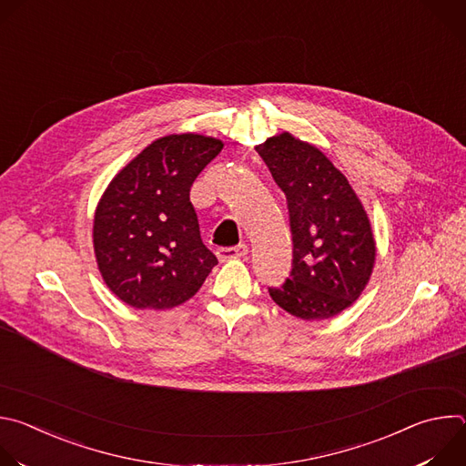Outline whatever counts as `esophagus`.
<instances>
[{"instance_id":"1","label":"esophagus","mask_w":466,"mask_h":466,"mask_svg":"<svg viewBox=\"0 0 466 466\" xmlns=\"http://www.w3.org/2000/svg\"><path fill=\"white\" fill-rule=\"evenodd\" d=\"M247 252H248L247 245L221 247V248H218V258H219L221 261H227V259H234V258H243Z\"/></svg>"}]
</instances>
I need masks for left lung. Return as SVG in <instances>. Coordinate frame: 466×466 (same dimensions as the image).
Wrapping results in <instances>:
<instances>
[{
	"label": "left lung",
	"instance_id": "obj_1",
	"mask_svg": "<svg viewBox=\"0 0 466 466\" xmlns=\"http://www.w3.org/2000/svg\"><path fill=\"white\" fill-rule=\"evenodd\" d=\"M288 201L293 261L271 299L304 320L329 319L365 289L376 256L369 218L347 177L289 132L256 147Z\"/></svg>",
	"mask_w": 466,
	"mask_h": 466
}]
</instances>
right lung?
<instances>
[{
	"label": "right lung",
	"instance_id": "right-lung-1",
	"mask_svg": "<svg viewBox=\"0 0 466 466\" xmlns=\"http://www.w3.org/2000/svg\"><path fill=\"white\" fill-rule=\"evenodd\" d=\"M223 149L201 135L153 142L108 184L96 210L94 250L112 293L137 309L191 299L218 265L203 243L189 189Z\"/></svg>",
	"mask_w": 466,
	"mask_h": 466
}]
</instances>
